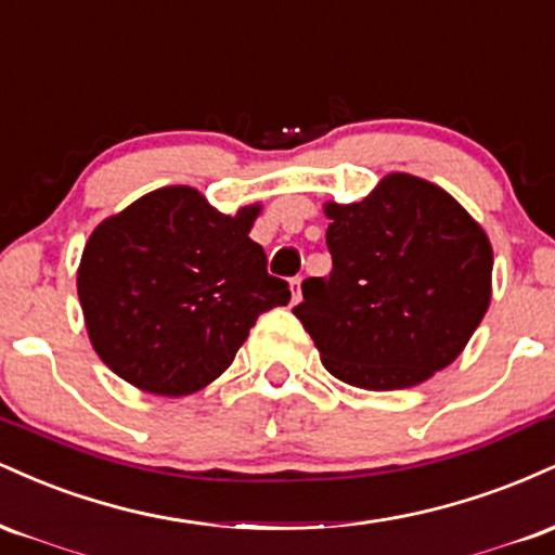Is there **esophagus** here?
Wrapping results in <instances>:
<instances>
[{
    "mask_svg": "<svg viewBox=\"0 0 555 555\" xmlns=\"http://www.w3.org/2000/svg\"><path fill=\"white\" fill-rule=\"evenodd\" d=\"M289 292H292V302H299L302 299V279H292L289 282Z\"/></svg>",
    "mask_w": 555,
    "mask_h": 555,
    "instance_id": "obj_1",
    "label": "esophagus"
}]
</instances>
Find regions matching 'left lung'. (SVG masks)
Instances as JSON below:
<instances>
[{
	"instance_id": "obj_1",
	"label": "left lung",
	"mask_w": 555,
	"mask_h": 555,
	"mask_svg": "<svg viewBox=\"0 0 555 555\" xmlns=\"http://www.w3.org/2000/svg\"><path fill=\"white\" fill-rule=\"evenodd\" d=\"M328 279L302 282L292 313L326 371L397 391L451 365L490 305L493 247L446 190L393 171L360 203H326Z\"/></svg>"
}]
</instances>
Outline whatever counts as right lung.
Wrapping results in <instances>:
<instances>
[{
	"label": "right lung",
	"mask_w": 555,
	"mask_h": 555,
	"mask_svg": "<svg viewBox=\"0 0 555 555\" xmlns=\"http://www.w3.org/2000/svg\"><path fill=\"white\" fill-rule=\"evenodd\" d=\"M260 206L216 211L195 188L138 197L93 229L78 269L91 344L119 378L158 397L201 391L232 365L289 284L250 240Z\"/></svg>",
	"instance_id": "obj_1"
}]
</instances>
